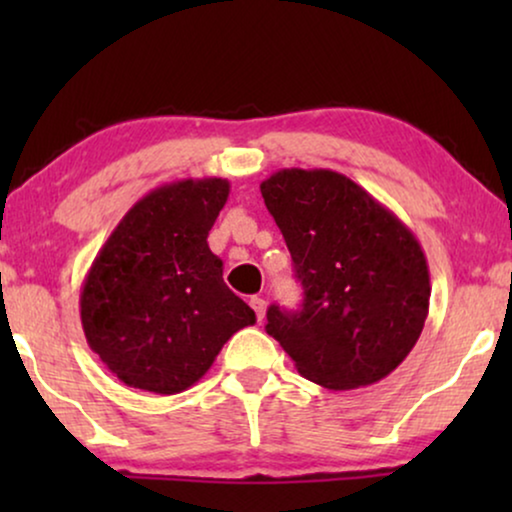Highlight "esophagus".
<instances>
[{"mask_svg":"<svg viewBox=\"0 0 512 512\" xmlns=\"http://www.w3.org/2000/svg\"><path fill=\"white\" fill-rule=\"evenodd\" d=\"M249 305H251V310L256 312V317H258V321H263V317H265V310H268V303H265L263 298H258V296H254L249 300Z\"/></svg>","mask_w":512,"mask_h":512,"instance_id":"34e87169","label":"esophagus"}]
</instances>
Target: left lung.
I'll use <instances>...</instances> for the list:
<instances>
[{"label": "left lung", "instance_id": "1", "mask_svg": "<svg viewBox=\"0 0 512 512\" xmlns=\"http://www.w3.org/2000/svg\"><path fill=\"white\" fill-rule=\"evenodd\" d=\"M261 193L305 289L298 312L270 305L265 331L321 387L384 380L412 352L429 314V265L415 233L333 170H279Z\"/></svg>", "mask_w": 512, "mask_h": 512}]
</instances>
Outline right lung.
Instances as JSON below:
<instances>
[{"label": "right lung", "instance_id": "1", "mask_svg": "<svg viewBox=\"0 0 512 512\" xmlns=\"http://www.w3.org/2000/svg\"><path fill=\"white\" fill-rule=\"evenodd\" d=\"M230 181L179 179L128 209L81 286L88 347L132 389L172 396L212 368L256 314L223 282L207 235Z\"/></svg>", "mask_w": 512, "mask_h": 512}]
</instances>
